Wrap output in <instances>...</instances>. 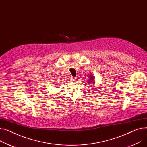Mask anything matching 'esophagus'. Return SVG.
Here are the masks:
<instances>
[{
  "label": "esophagus",
  "instance_id": "obj_1",
  "mask_svg": "<svg viewBox=\"0 0 147 147\" xmlns=\"http://www.w3.org/2000/svg\"><path fill=\"white\" fill-rule=\"evenodd\" d=\"M76 80H77L76 77H72L71 79V81L72 82H76Z\"/></svg>",
  "mask_w": 147,
  "mask_h": 147
}]
</instances>
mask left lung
Listing matches in <instances>:
<instances>
[{"label": "left lung", "instance_id": "8db88e82", "mask_svg": "<svg viewBox=\"0 0 147 147\" xmlns=\"http://www.w3.org/2000/svg\"><path fill=\"white\" fill-rule=\"evenodd\" d=\"M90 78V80H89V82H93V80L94 79H93V76H91Z\"/></svg>", "mask_w": 147, "mask_h": 147}]
</instances>
